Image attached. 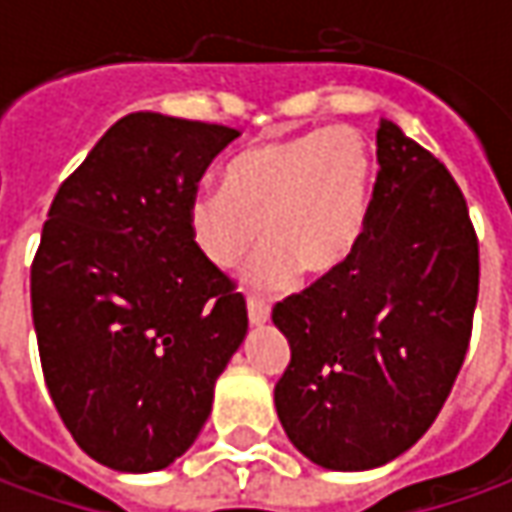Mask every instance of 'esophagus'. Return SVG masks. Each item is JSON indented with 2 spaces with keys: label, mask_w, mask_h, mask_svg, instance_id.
I'll list each match as a JSON object with an SVG mask.
<instances>
[{
  "label": "esophagus",
  "mask_w": 512,
  "mask_h": 512,
  "mask_svg": "<svg viewBox=\"0 0 512 512\" xmlns=\"http://www.w3.org/2000/svg\"><path fill=\"white\" fill-rule=\"evenodd\" d=\"M247 319L253 327H262L270 322V307L259 299H247Z\"/></svg>",
  "instance_id": "34e87169"
}]
</instances>
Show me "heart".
Returning <instances> with one entry per match:
<instances>
[{
	"instance_id": "obj_1",
	"label": "heart",
	"mask_w": 512,
	"mask_h": 512,
	"mask_svg": "<svg viewBox=\"0 0 512 512\" xmlns=\"http://www.w3.org/2000/svg\"><path fill=\"white\" fill-rule=\"evenodd\" d=\"M225 190L187 202V233L213 270H233L259 245L245 285L279 290L296 273L325 279L362 242L373 162L356 130H307L239 153L222 173Z\"/></svg>"
}]
</instances>
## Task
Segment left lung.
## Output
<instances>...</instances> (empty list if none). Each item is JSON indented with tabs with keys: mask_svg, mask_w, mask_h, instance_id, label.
Here are the masks:
<instances>
[{
	"mask_svg": "<svg viewBox=\"0 0 512 512\" xmlns=\"http://www.w3.org/2000/svg\"><path fill=\"white\" fill-rule=\"evenodd\" d=\"M362 242L273 307L290 364L273 390L293 447L325 470H373L436 422L479 299V242L442 162L390 119Z\"/></svg>",
	"mask_w": 512,
	"mask_h": 512,
	"instance_id": "left-lung-1",
	"label": "left lung"
}]
</instances>
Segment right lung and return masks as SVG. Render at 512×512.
Segmentation results:
<instances>
[{"label":"right lung","mask_w":512,"mask_h":512,"mask_svg":"<svg viewBox=\"0 0 512 512\" xmlns=\"http://www.w3.org/2000/svg\"><path fill=\"white\" fill-rule=\"evenodd\" d=\"M239 130L130 113L62 182L30 267L50 399L119 473L165 470L196 442L247 336L242 293L187 233V202Z\"/></svg>","instance_id":"add662e5"}]
</instances>
